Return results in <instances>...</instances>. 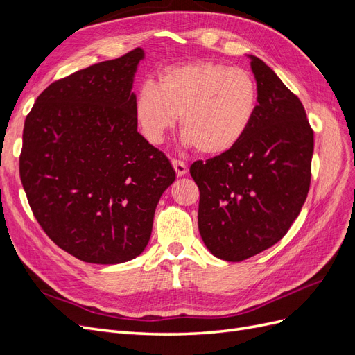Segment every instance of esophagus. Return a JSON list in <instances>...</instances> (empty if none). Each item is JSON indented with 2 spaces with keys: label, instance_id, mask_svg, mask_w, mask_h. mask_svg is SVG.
Segmentation results:
<instances>
[{
  "label": "esophagus",
  "instance_id": "esophagus-1",
  "mask_svg": "<svg viewBox=\"0 0 355 355\" xmlns=\"http://www.w3.org/2000/svg\"><path fill=\"white\" fill-rule=\"evenodd\" d=\"M171 164H173V168H175V171H176V175L179 176V178H182V176H185L187 173H188V166L184 163V161H179V159H173L171 161Z\"/></svg>",
  "mask_w": 355,
  "mask_h": 355
}]
</instances>
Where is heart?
Masks as SVG:
<instances>
[{
	"label": "heart",
	"mask_w": 355,
	"mask_h": 355,
	"mask_svg": "<svg viewBox=\"0 0 355 355\" xmlns=\"http://www.w3.org/2000/svg\"><path fill=\"white\" fill-rule=\"evenodd\" d=\"M259 103L252 75L218 62L198 60L159 72L135 99V118L151 144H161L180 115L185 145L204 155H220L250 130Z\"/></svg>",
	"instance_id": "obj_1"
}]
</instances>
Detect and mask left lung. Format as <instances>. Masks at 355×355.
Masks as SVG:
<instances>
[{
  "label": "left lung",
  "instance_id": "1",
  "mask_svg": "<svg viewBox=\"0 0 355 355\" xmlns=\"http://www.w3.org/2000/svg\"><path fill=\"white\" fill-rule=\"evenodd\" d=\"M257 85L250 130L231 151L196 161L198 230L209 252L240 262L280 241L308 196L314 132L304 105L259 58L247 55Z\"/></svg>",
  "mask_w": 355,
  "mask_h": 355
}]
</instances>
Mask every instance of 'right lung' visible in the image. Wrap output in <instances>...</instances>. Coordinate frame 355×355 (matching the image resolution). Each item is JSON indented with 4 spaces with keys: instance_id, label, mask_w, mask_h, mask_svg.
<instances>
[{
    "instance_id": "right-lung-1",
    "label": "right lung",
    "mask_w": 355,
    "mask_h": 355,
    "mask_svg": "<svg viewBox=\"0 0 355 355\" xmlns=\"http://www.w3.org/2000/svg\"><path fill=\"white\" fill-rule=\"evenodd\" d=\"M144 58L135 49L55 81L25 120L19 171L32 213L83 262L141 254L176 179L168 158L137 132L133 81Z\"/></svg>"
}]
</instances>
